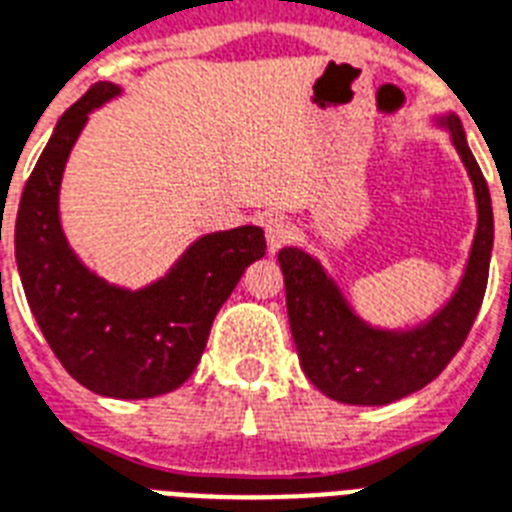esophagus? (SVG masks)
Segmentation results:
<instances>
[{
	"label": "esophagus",
	"instance_id": "esophagus-1",
	"mask_svg": "<svg viewBox=\"0 0 512 512\" xmlns=\"http://www.w3.org/2000/svg\"><path fill=\"white\" fill-rule=\"evenodd\" d=\"M264 232H267L269 253L280 251L282 245L293 237V227H290L288 219H282V216H269L267 222H264Z\"/></svg>",
	"mask_w": 512,
	"mask_h": 512
}]
</instances>
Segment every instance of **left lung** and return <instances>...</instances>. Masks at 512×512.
Listing matches in <instances>:
<instances>
[{"label": "left lung", "instance_id": "left-lung-1", "mask_svg": "<svg viewBox=\"0 0 512 512\" xmlns=\"http://www.w3.org/2000/svg\"><path fill=\"white\" fill-rule=\"evenodd\" d=\"M436 124L447 129L457 155L463 158L478 208L468 264L460 285L439 312L407 330L372 327L351 309L341 288L314 256L301 248H282L277 253L285 277L290 333L301 367L306 378L335 402L378 407L428 386L460 351L484 301L494 243L492 198L460 118L449 113L436 118Z\"/></svg>", "mask_w": 512, "mask_h": 512}]
</instances>
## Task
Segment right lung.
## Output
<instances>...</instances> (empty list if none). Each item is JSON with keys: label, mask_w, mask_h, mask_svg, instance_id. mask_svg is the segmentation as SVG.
<instances>
[{"label": "right lung", "mask_w": 512, "mask_h": 512, "mask_svg": "<svg viewBox=\"0 0 512 512\" xmlns=\"http://www.w3.org/2000/svg\"><path fill=\"white\" fill-rule=\"evenodd\" d=\"M118 94L121 87L100 81L57 121L20 195L15 259L28 306L68 375L100 396L150 399L190 378L216 312L267 240L253 224L203 235L140 290L84 267L60 224V182L89 113Z\"/></svg>", "instance_id": "1"}]
</instances>
